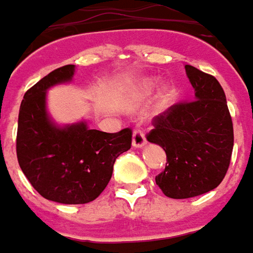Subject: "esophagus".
Returning <instances> with one entry per match:
<instances>
[{
    "mask_svg": "<svg viewBox=\"0 0 253 253\" xmlns=\"http://www.w3.org/2000/svg\"><path fill=\"white\" fill-rule=\"evenodd\" d=\"M147 144V138H145V135L144 133L141 131V130H134L133 133V147L134 148H142L144 145Z\"/></svg>",
    "mask_w": 253,
    "mask_h": 253,
    "instance_id": "obj_1",
    "label": "esophagus"
}]
</instances>
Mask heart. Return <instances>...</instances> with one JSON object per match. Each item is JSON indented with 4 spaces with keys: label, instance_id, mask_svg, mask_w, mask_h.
<instances>
[{
    "label": "heart",
    "instance_id": "heart-1",
    "mask_svg": "<svg viewBox=\"0 0 253 253\" xmlns=\"http://www.w3.org/2000/svg\"><path fill=\"white\" fill-rule=\"evenodd\" d=\"M154 87H155L154 80H151V79H142V80H140L133 91L134 101H141L142 98L147 97Z\"/></svg>",
    "mask_w": 253,
    "mask_h": 253
}]
</instances>
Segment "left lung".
Here are the masks:
<instances>
[{"label": "left lung", "mask_w": 253, "mask_h": 253, "mask_svg": "<svg viewBox=\"0 0 253 253\" xmlns=\"http://www.w3.org/2000/svg\"><path fill=\"white\" fill-rule=\"evenodd\" d=\"M185 73L195 91L194 99L171 105L154 118V128L147 135L166 152V168L155 181L166 197L174 199L214 190L227 173L234 145L220 83L191 65H185Z\"/></svg>", "instance_id": "obj_1"}]
</instances>
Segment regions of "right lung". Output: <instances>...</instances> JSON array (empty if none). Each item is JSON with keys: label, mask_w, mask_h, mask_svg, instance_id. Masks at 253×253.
<instances>
[{"label": "right lung", "mask_w": 253, "mask_h": 253, "mask_svg": "<svg viewBox=\"0 0 253 253\" xmlns=\"http://www.w3.org/2000/svg\"><path fill=\"white\" fill-rule=\"evenodd\" d=\"M75 65L55 69L26 91L20 104L16 155L22 171L45 199L79 205L104 191L116 158L131 147V130H91L87 122L58 126L47 111V91L72 82Z\"/></svg>", "instance_id": "right-lung-1"}]
</instances>
